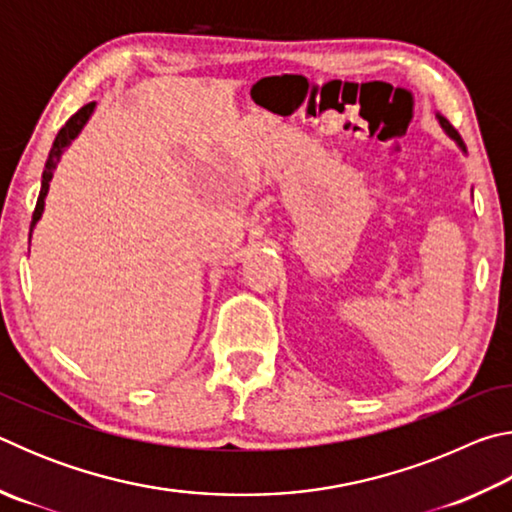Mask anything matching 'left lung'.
I'll return each instance as SVG.
<instances>
[{
  "label": "left lung",
  "instance_id": "1",
  "mask_svg": "<svg viewBox=\"0 0 512 512\" xmlns=\"http://www.w3.org/2000/svg\"><path fill=\"white\" fill-rule=\"evenodd\" d=\"M438 117V121H440V126H443V131L449 135V137H452V140L456 142V146H458V149H461V151H465V144H463V140H461V135H458L456 131H454V128H452V124H449V121L443 117V115H436Z\"/></svg>",
  "mask_w": 512,
  "mask_h": 512
}]
</instances>
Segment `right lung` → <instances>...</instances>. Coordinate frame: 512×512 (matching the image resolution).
Instances as JSON below:
<instances>
[{
	"instance_id": "obj_1",
	"label": "right lung",
	"mask_w": 512,
	"mask_h": 512,
	"mask_svg": "<svg viewBox=\"0 0 512 512\" xmlns=\"http://www.w3.org/2000/svg\"><path fill=\"white\" fill-rule=\"evenodd\" d=\"M94 108H97V103H88V106H83L76 115H72L67 119V124L60 128L56 140H54V146H51L49 151V158H47V164H45V171H42V185H40V196H38V203H36V212H33V221H31V232L33 228H36L38 221L42 219V212H45V198L49 194V185L51 180H54V171L58 167L60 158H63V153L72 146V142L76 140V137L81 135V131L85 128V124H88ZM31 239V235H29Z\"/></svg>"
}]
</instances>
